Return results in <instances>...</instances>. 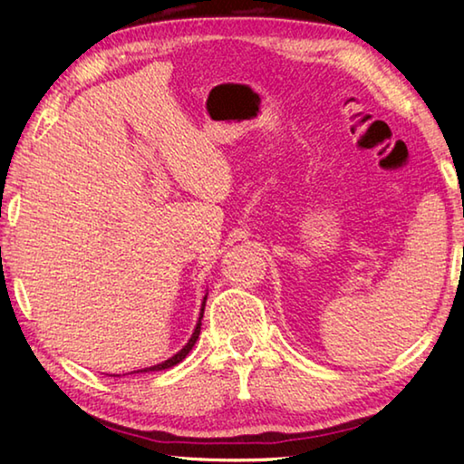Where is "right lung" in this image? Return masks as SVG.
<instances>
[{
	"instance_id": "add662e5",
	"label": "right lung",
	"mask_w": 464,
	"mask_h": 464,
	"mask_svg": "<svg viewBox=\"0 0 464 464\" xmlns=\"http://www.w3.org/2000/svg\"><path fill=\"white\" fill-rule=\"evenodd\" d=\"M208 295V293H207ZM207 295H204V298H202V307H200V315H198V324H196V327H194V332H192V335H190V340H188V343L184 345L182 350L178 352V354H174L171 358H168V360H163V362H160V364H155V366H149V368H140V371H132L130 374H137V372H155V371H166V368H171V366H176V364H179L182 362V360L188 356V352H190L192 348H194V343H196V340H198V335H200V321H202V315H204V303H207ZM116 376H121V374H116Z\"/></svg>"
}]
</instances>
